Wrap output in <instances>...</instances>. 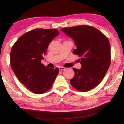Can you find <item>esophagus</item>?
<instances>
[{"label": "esophagus", "instance_id": "obj_1", "mask_svg": "<svg viewBox=\"0 0 124 124\" xmlns=\"http://www.w3.org/2000/svg\"><path fill=\"white\" fill-rule=\"evenodd\" d=\"M65 69H66V68H64V67H59V70H61V71L65 70Z\"/></svg>", "mask_w": 124, "mask_h": 124}]
</instances>
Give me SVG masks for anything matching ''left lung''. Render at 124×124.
Wrapping results in <instances>:
<instances>
[{"instance_id":"1","label":"left lung","mask_w":124,"mask_h":124,"mask_svg":"<svg viewBox=\"0 0 124 124\" xmlns=\"http://www.w3.org/2000/svg\"><path fill=\"white\" fill-rule=\"evenodd\" d=\"M75 41L73 54L82 57L80 69L73 68L70 85L77 90L88 92L101 82L111 63L110 44L107 37L92 26L81 25L61 29Z\"/></svg>"}]
</instances>
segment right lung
<instances>
[{
  "mask_svg": "<svg viewBox=\"0 0 124 124\" xmlns=\"http://www.w3.org/2000/svg\"><path fill=\"white\" fill-rule=\"evenodd\" d=\"M59 34L56 29L37 28L22 35L10 52V65L18 80L35 94L45 93L52 87L59 69L41 63L48 45Z\"/></svg>",
  "mask_w": 124,
  "mask_h": 124,
  "instance_id": "right-lung-1",
  "label": "right lung"
}]
</instances>
